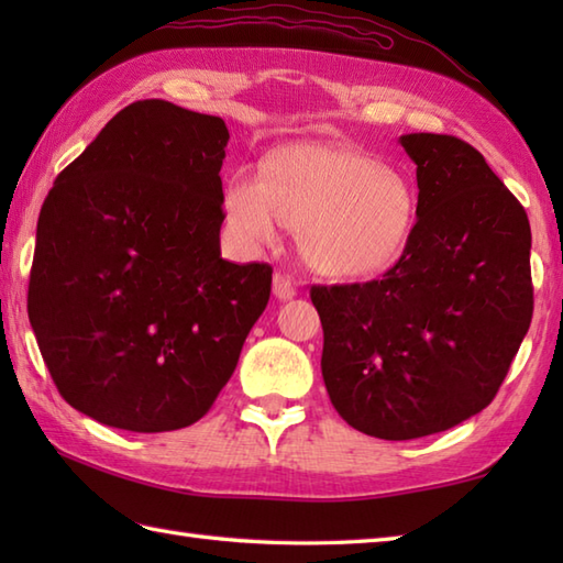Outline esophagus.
Segmentation results:
<instances>
[{"label":"esophagus","mask_w":563,"mask_h":563,"mask_svg":"<svg viewBox=\"0 0 563 563\" xmlns=\"http://www.w3.org/2000/svg\"><path fill=\"white\" fill-rule=\"evenodd\" d=\"M273 295L278 297V300H292V297L297 295V288H295L290 275H285V273L273 275Z\"/></svg>","instance_id":"34e87169"}]
</instances>
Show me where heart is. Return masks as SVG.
Listing matches in <instances>:
<instances>
[{
	"instance_id": "b5f03b06",
	"label": "heart",
	"mask_w": 563,
	"mask_h": 563,
	"mask_svg": "<svg viewBox=\"0 0 563 563\" xmlns=\"http://www.w3.org/2000/svg\"><path fill=\"white\" fill-rule=\"evenodd\" d=\"M227 214L254 244L278 242L283 224L302 234L309 266L329 278L385 273L409 249L418 196L409 178L379 159L329 142H297L256 174H236Z\"/></svg>"
}]
</instances>
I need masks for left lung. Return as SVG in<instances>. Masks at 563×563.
I'll use <instances>...</instances> for the list:
<instances>
[{"mask_svg": "<svg viewBox=\"0 0 563 563\" xmlns=\"http://www.w3.org/2000/svg\"><path fill=\"white\" fill-rule=\"evenodd\" d=\"M399 142L418 181L409 249L379 280L309 292L333 409L382 440L433 435L486 409L534 307L528 212L482 152L452 135Z\"/></svg>", "mask_w": 563, "mask_h": 563, "instance_id": "obj_1", "label": "left lung"}]
</instances>
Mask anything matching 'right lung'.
<instances>
[{
	"label": "right lung",
	"instance_id": "right-lung-1",
	"mask_svg": "<svg viewBox=\"0 0 563 563\" xmlns=\"http://www.w3.org/2000/svg\"><path fill=\"white\" fill-rule=\"evenodd\" d=\"M227 140L218 115L135 101L43 202L29 319L57 391L93 421H200L268 305V263L220 256Z\"/></svg>",
	"mask_w": 563,
	"mask_h": 563
}]
</instances>
